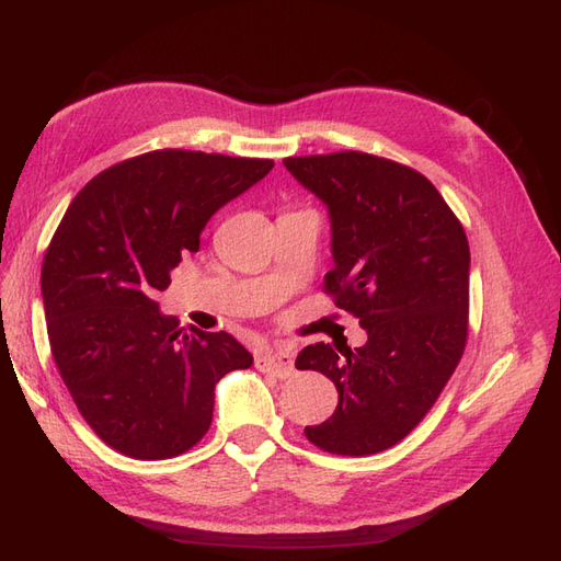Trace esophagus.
Masks as SVG:
<instances>
[{
  "mask_svg": "<svg viewBox=\"0 0 561 561\" xmlns=\"http://www.w3.org/2000/svg\"><path fill=\"white\" fill-rule=\"evenodd\" d=\"M254 365H257L262 371H271V375H276L278 379H287L295 371L293 353H287V351H266V353L257 355Z\"/></svg>",
  "mask_w": 561,
  "mask_h": 561,
  "instance_id": "esophagus-1",
  "label": "esophagus"
}]
</instances>
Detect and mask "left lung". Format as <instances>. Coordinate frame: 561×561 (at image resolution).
<instances>
[{
    "label": "left lung",
    "instance_id": "left-lung-1",
    "mask_svg": "<svg viewBox=\"0 0 561 561\" xmlns=\"http://www.w3.org/2000/svg\"><path fill=\"white\" fill-rule=\"evenodd\" d=\"M330 215L325 290L367 342L307 346L297 369L334 381V414L307 426L330 454L365 456L398 445L443 393L468 336L470 248L435 186L412 168L363 151L283 161Z\"/></svg>",
    "mask_w": 561,
    "mask_h": 561
}]
</instances>
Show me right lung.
<instances>
[{
    "label": "right lung",
    "mask_w": 561,
    "mask_h": 561,
    "mask_svg": "<svg viewBox=\"0 0 561 561\" xmlns=\"http://www.w3.org/2000/svg\"><path fill=\"white\" fill-rule=\"evenodd\" d=\"M268 159L159 149L93 178L67 208L42 266L46 330L60 377L100 439L157 461L192 449L215 386L252 355L227 332L180 330L157 293Z\"/></svg>",
    "instance_id": "add662e5"
}]
</instances>
